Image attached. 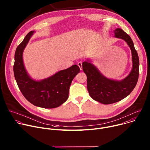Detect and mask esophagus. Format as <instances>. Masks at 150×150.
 <instances>
[{"mask_svg":"<svg viewBox=\"0 0 150 150\" xmlns=\"http://www.w3.org/2000/svg\"><path fill=\"white\" fill-rule=\"evenodd\" d=\"M77 65H78V66L79 67L80 69L81 70H82V63H81V62H79V63H77Z\"/></svg>","mask_w":150,"mask_h":150,"instance_id":"esophagus-1","label":"esophagus"}]
</instances>
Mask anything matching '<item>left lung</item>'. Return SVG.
Instances as JSON below:
<instances>
[{
    "label": "left lung",
    "mask_w": 150,
    "mask_h": 150,
    "mask_svg": "<svg viewBox=\"0 0 150 150\" xmlns=\"http://www.w3.org/2000/svg\"><path fill=\"white\" fill-rule=\"evenodd\" d=\"M116 38L125 40L132 52V69L130 74L121 81L107 79L92 64L82 63L83 71L87 76L88 93L95 100L105 105L120 101L128 96L135 88L139 76V58L131 38L122 29L116 28L113 31Z\"/></svg>",
    "instance_id": "1"
}]
</instances>
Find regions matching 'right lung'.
I'll return each instance as SVG.
<instances>
[{"mask_svg": "<svg viewBox=\"0 0 150 150\" xmlns=\"http://www.w3.org/2000/svg\"><path fill=\"white\" fill-rule=\"evenodd\" d=\"M34 33L30 31L16 50L13 65L15 78L21 93L30 103L43 108H57L67 100L71 81L80 72V68L73 65L40 81L30 78L23 65L22 54Z\"/></svg>", "mask_w": 150, "mask_h": 150, "instance_id": "1", "label": "right lung"}]
</instances>
